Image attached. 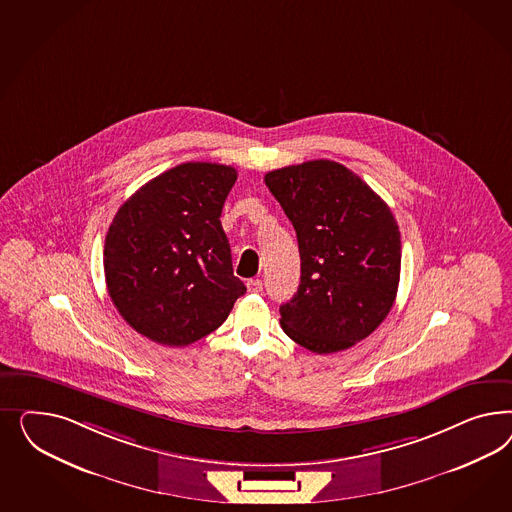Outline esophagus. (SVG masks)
<instances>
[{"label": "esophagus", "instance_id": "esophagus-1", "mask_svg": "<svg viewBox=\"0 0 512 512\" xmlns=\"http://www.w3.org/2000/svg\"><path fill=\"white\" fill-rule=\"evenodd\" d=\"M248 291L249 293H261L263 291V281L261 279H248Z\"/></svg>", "mask_w": 512, "mask_h": 512}]
</instances>
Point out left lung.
<instances>
[{
	"label": "left lung",
	"instance_id": "left-lung-1",
	"mask_svg": "<svg viewBox=\"0 0 512 512\" xmlns=\"http://www.w3.org/2000/svg\"><path fill=\"white\" fill-rule=\"evenodd\" d=\"M264 182L291 219L300 251V285L279 308L281 328L317 355L368 338L400 283V229L387 202L328 159L268 172Z\"/></svg>",
	"mask_w": 512,
	"mask_h": 512
}]
</instances>
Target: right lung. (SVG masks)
Here are the masks:
<instances>
[{
  "instance_id": "add662e5",
  "label": "right lung",
  "mask_w": 512,
  "mask_h": 512,
  "mask_svg": "<svg viewBox=\"0 0 512 512\" xmlns=\"http://www.w3.org/2000/svg\"><path fill=\"white\" fill-rule=\"evenodd\" d=\"M236 169L189 161L140 187L105 238L110 298L148 340L184 347L223 325L246 285L233 274L221 210Z\"/></svg>"
}]
</instances>
